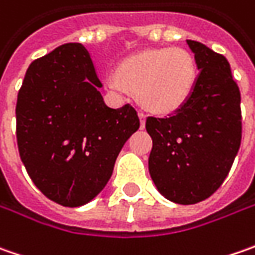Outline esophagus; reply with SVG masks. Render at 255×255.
Returning <instances> with one entry per match:
<instances>
[{
  "instance_id": "obj_1",
  "label": "esophagus",
  "mask_w": 255,
  "mask_h": 255,
  "mask_svg": "<svg viewBox=\"0 0 255 255\" xmlns=\"http://www.w3.org/2000/svg\"><path fill=\"white\" fill-rule=\"evenodd\" d=\"M139 119H140V128H144V123H146V115L143 112H139Z\"/></svg>"
}]
</instances>
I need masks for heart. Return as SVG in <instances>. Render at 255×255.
Wrapping results in <instances>:
<instances>
[{
  "instance_id": "obj_1",
  "label": "heart",
  "mask_w": 255,
  "mask_h": 255,
  "mask_svg": "<svg viewBox=\"0 0 255 255\" xmlns=\"http://www.w3.org/2000/svg\"><path fill=\"white\" fill-rule=\"evenodd\" d=\"M197 79L193 55L183 48H156L129 55L118 72L106 74V85L119 93L137 92L144 108L170 113L187 102Z\"/></svg>"
}]
</instances>
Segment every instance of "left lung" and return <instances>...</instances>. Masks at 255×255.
I'll use <instances>...</instances> for the list:
<instances>
[{
  "mask_svg": "<svg viewBox=\"0 0 255 255\" xmlns=\"http://www.w3.org/2000/svg\"><path fill=\"white\" fill-rule=\"evenodd\" d=\"M200 74L190 98L167 118H147L153 140L149 173L177 204L206 200L227 177L241 143V96L229 61L187 39Z\"/></svg>",
  "mask_w": 255,
  "mask_h": 255,
  "instance_id": "1",
  "label": "left lung"
}]
</instances>
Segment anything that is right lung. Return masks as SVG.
<instances>
[{
	"mask_svg": "<svg viewBox=\"0 0 255 255\" xmlns=\"http://www.w3.org/2000/svg\"><path fill=\"white\" fill-rule=\"evenodd\" d=\"M91 54L82 44L34 61L16 101V142L34 184L48 199L79 207L105 189L126 140L140 126L130 105L103 101Z\"/></svg>",
	"mask_w": 255,
	"mask_h": 255,
	"instance_id": "obj_1",
	"label": "right lung"
}]
</instances>
